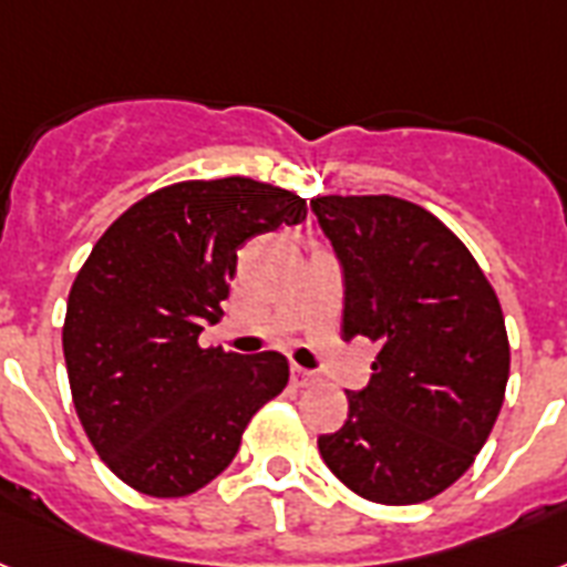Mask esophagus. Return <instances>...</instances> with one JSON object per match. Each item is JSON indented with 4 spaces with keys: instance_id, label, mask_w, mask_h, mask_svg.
<instances>
[{
    "instance_id": "1",
    "label": "esophagus",
    "mask_w": 567,
    "mask_h": 567,
    "mask_svg": "<svg viewBox=\"0 0 567 567\" xmlns=\"http://www.w3.org/2000/svg\"><path fill=\"white\" fill-rule=\"evenodd\" d=\"M312 379H316V377H312L310 371H303V368H298V364H295V368H292V382H295V385H298V388L310 385Z\"/></svg>"
}]
</instances>
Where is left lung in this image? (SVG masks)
I'll list each match as a JSON object with an SVG mask.
<instances>
[{"label": "left lung", "mask_w": 567, "mask_h": 567, "mask_svg": "<svg viewBox=\"0 0 567 567\" xmlns=\"http://www.w3.org/2000/svg\"><path fill=\"white\" fill-rule=\"evenodd\" d=\"M344 269L341 336L379 344L348 420L318 437L336 478L377 504H420L475 463L504 405L509 341L493 284L425 208L396 196H318Z\"/></svg>", "instance_id": "left-lung-1"}]
</instances>
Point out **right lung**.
I'll return each instance as SVG.
<instances>
[{
	"instance_id": "right-lung-1",
	"label": "right lung",
	"mask_w": 567,
	"mask_h": 567,
	"mask_svg": "<svg viewBox=\"0 0 567 567\" xmlns=\"http://www.w3.org/2000/svg\"><path fill=\"white\" fill-rule=\"evenodd\" d=\"M303 217L307 199L266 182L188 179L130 205L95 243L65 303L63 357L83 432L126 486L203 489L287 388V357L199 348V333L223 316L243 243Z\"/></svg>"
}]
</instances>
